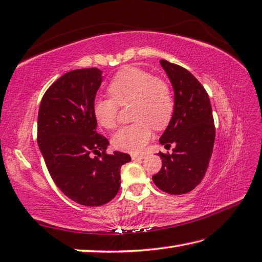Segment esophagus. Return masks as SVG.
I'll list each match as a JSON object with an SVG mask.
<instances>
[{
    "label": "esophagus",
    "mask_w": 262,
    "mask_h": 262,
    "mask_svg": "<svg viewBox=\"0 0 262 262\" xmlns=\"http://www.w3.org/2000/svg\"><path fill=\"white\" fill-rule=\"evenodd\" d=\"M145 158V155H132L133 160H142Z\"/></svg>",
    "instance_id": "34e87169"
}]
</instances>
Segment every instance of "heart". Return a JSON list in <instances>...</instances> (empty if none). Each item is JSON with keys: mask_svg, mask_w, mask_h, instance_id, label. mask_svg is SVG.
Listing matches in <instances>:
<instances>
[{"mask_svg": "<svg viewBox=\"0 0 262 262\" xmlns=\"http://www.w3.org/2000/svg\"><path fill=\"white\" fill-rule=\"evenodd\" d=\"M111 97L99 96L93 101V116L99 126L112 129L117 125L119 105L132 102V118L112 137L118 150L141 152L152 137V128L163 129L170 122L175 101L170 86L147 71L126 67L118 71L107 85Z\"/></svg>", "mask_w": 262, "mask_h": 262, "instance_id": "1", "label": "heart"}]
</instances>
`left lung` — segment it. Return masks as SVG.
<instances>
[{"label":"left lung","mask_w":262,"mask_h":262,"mask_svg":"<svg viewBox=\"0 0 262 262\" xmlns=\"http://www.w3.org/2000/svg\"><path fill=\"white\" fill-rule=\"evenodd\" d=\"M175 92V109L160 144L172 153L159 152L162 167L152 177L161 191L181 195L201 181L212 155L216 128L209 95L201 83L183 67L160 60Z\"/></svg>","instance_id":"8db88e82"}]
</instances>
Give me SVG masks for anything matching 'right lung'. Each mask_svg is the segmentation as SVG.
Instances as JSON below:
<instances>
[{
    "label": "right lung",
    "instance_id": "right-lung-1",
    "mask_svg": "<svg viewBox=\"0 0 262 262\" xmlns=\"http://www.w3.org/2000/svg\"><path fill=\"white\" fill-rule=\"evenodd\" d=\"M101 83L100 69L71 70L49 87L38 110L37 143L50 175L64 195L86 207L117 195L120 168L130 161L127 153L107 155L109 141L96 133L92 106Z\"/></svg>",
    "mask_w": 262,
    "mask_h": 262
}]
</instances>
